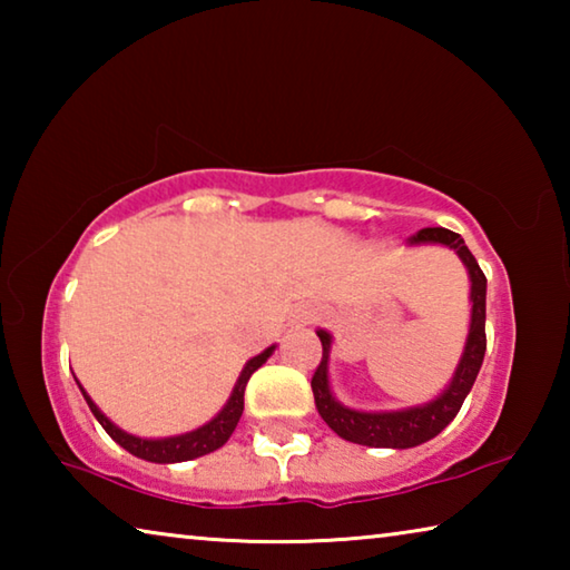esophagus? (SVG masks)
I'll list each match as a JSON object with an SVG mask.
<instances>
[{"mask_svg": "<svg viewBox=\"0 0 570 570\" xmlns=\"http://www.w3.org/2000/svg\"><path fill=\"white\" fill-rule=\"evenodd\" d=\"M316 320H320V314H316L314 308H302V312H298V324H314Z\"/></svg>", "mask_w": 570, "mask_h": 570, "instance_id": "34e87169", "label": "esophagus"}]
</instances>
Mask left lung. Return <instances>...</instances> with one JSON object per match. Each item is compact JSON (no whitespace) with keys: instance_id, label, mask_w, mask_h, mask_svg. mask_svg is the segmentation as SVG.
<instances>
[{"instance_id":"obj_1","label":"left lung","mask_w":570,"mask_h":570,"mask_svg":"<svg viewBox=\"0 0 570 570\" xmlns=\"http://www.w3.org/2000/svg\"><path fill=\"white\" fill-rule=\"evenodd\" d=\"M410 246H448L455 250L462 266L468 268L470 276V330L465 346H462L460 362L452 372V380L438 397H432L422 404H410L400 410H354L334 397L330 382V356H332V334L326 330H316V336L322 340L324 354L312 377L314 402L320 410L322 420L340 435L342 440L356 442L366 448H392L407 450L417 448L422 442L438 438L448 424L455 420L462 402L475 384V377L485 356V294L488 278L480 272L475 256L470 254L465 240L460 234L448 228H422L417 236L410 238Z\"/></svg>"}]
</instances>
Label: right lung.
Returning a JSON list of instances; mask_svg holds the SVG:
<instances>
[{
    "label": "right lung",
    "mask_w": 570,
    "mask_h": 570,
    "mask_svg": "<svg viewBox=\"0 0 570 570\" xmlns=\"http://www.w3.org/2000/svg\"><path fill=\"white\" fill-rule=\"evenodd\" d=\"M276 344L266 346L262 354L250 356V360L244 364V370H240L238 380L234 384V392H230V397L226 400L224 407L216 414L214 420H208L206 424H200V428L190 430V432H183V435H170V438H138V435H130V432H125L122 428H118L110 417H105V412L98 407V404L92 402V397L88 392L82 390V384L77 382V387H80L85 402H88V407L92 410L95 420H98L105 432L118 442L120 448H125L130 452V455L140 458V460H148V462H160V465H168V462H186V460H196V458H204L208 452H214L218 448H224L228 438L234 435L236 424L240 420V414H244V392H246V384L250 380V374H254L258 366H262L268 356L274 354Z\"/></svg>",
    "instance_id": "right-lung-1"
}]
</instances>
